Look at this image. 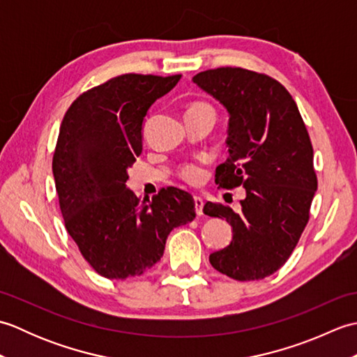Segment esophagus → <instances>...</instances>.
<instances>
[{
    "label": "esophagus",
    "mask_w": 357,
    "mask_h": 357,
    "mask_svg": "<svg viewBox=\"0 0 357 357\" xmlns=\"http://www.w3.org/2000/svg\"><path fill=\"white\" fill-rule=\"evenodd\" d=\"M195 208H196V215H202V208H204V201L201 196H195Z\"/></svg>",
    "instance_id": "34e87169"
}]
</instances>
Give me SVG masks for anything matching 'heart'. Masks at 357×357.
Instances as JSON below:
<instances>
[{
  "instance_id": "1",
  "label": "heart",
  "mask_w": 357,
  "mask_h": 357,
  "mask_svg": "<svg viewBox=\"0 0 357 357\" xmlns=\"http://www.w3.org/2000/svg\"><path fill=\"white\" fill-rule=\"evenodd\" d=\"M188 110H208V112H213L211 109V105H208L207 102H195L190 109ZM181 178L187 183L190 184H196L199 183V181L204 178V169L199 162H187L183 167H181L179 170Z\"/></svg>"
}]
</instances>
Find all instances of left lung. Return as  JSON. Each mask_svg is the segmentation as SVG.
<instances>
[{
	"label": "left lung",
	"mask_w": 357,
	"mask_h": 357,
	"mask_svg": "<svg viewBox=\"0 0 357 357\" xmlns=\"http://www.w3.org/2000/svg\"><path fill=\"white\" fill-rule=\"evenodd\" d=\"M193 82L229 112V158L216 169V184L242 185L236 213L207 202L204 213L225 218L230 245L210 255V264L236 280L264 279L290 257L310 219L317 178L313 147L298 105L268 75L241 67L201 72Z\"/></svg>",
	"instance_id": "obj_1"
}]
</instances>
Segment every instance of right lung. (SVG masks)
Instances as JSON below:
<instances>
[{
    "label": "right lung",
    "instance_id": "add662e5",
    "mask_svg": "<svg viewBox=\"0 0 357 357\" xmlns=\"http://www.w3.org/2000/svg\"><path fill=\"white\" fill-rule=\"evenodd\" d=\"M181 75L126 73L72 102L52 170L66 229L92 268L107 279L141 276L161 259L174 227L192 222L190 193L167 187L146 202L128 190L127 169L142 151L149 109Z\"/></svg>",
    "mask_w": 357,
    "mask_h": 357
}]
</instances>
